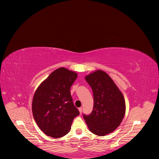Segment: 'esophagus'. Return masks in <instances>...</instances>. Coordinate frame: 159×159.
Segmentation results:
<instances>
[{
  "label": "esophagus",
  "mask_w": 159,
  "mask_h": 159,
  "mask_svg": "<svg viewBox=\"0 0 159 159\" xmlns=\"http://www.w3.org/2000/svg\"><path fill=\"white\" fill-rule=\"evenodd\" d=\"M79 112H80V114H81V113H82V107H79Z\"/></svg>",
  "instance_id": "1"
}]
</instances>
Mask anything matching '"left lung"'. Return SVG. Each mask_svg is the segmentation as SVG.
<instances>
[{"mask_svg":"<svg viewBox=\"0 0 159 159\" xmlns=\"http://www.w3.org/2000/svg\"><path fill=\"white\" fill-rule=\"evenodd\" d=\"M85 79L92 89L94 105L92 112L83 117L91 132L104 136L120 124L126 112L124 97L104 71L97 70L88 75Z\"/></svg>","mask_w":159,"mask_h":159,"instance_id":"obj_1","label":"left lung"}]
</instances>
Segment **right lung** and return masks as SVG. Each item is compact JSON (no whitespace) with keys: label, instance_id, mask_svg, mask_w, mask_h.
Segmentation results:
<instances>
[{"label":"right lung","instance_id":"right-lung-1","mask_svg":"<svg viewBox=\"0 0 159 159\" xmlns=\"http://www.w3.org/2000/svg\"><path fill=\"white\" fill-rule=\"evenodd\" d=\"M77 73L64 68L50 74L33 96L32 112L39 128L48 136L60 138L71 129L79 111L73 102L70 88Z\"/></svg>","mask_w":159,"mask_h":159}]
</instances>
